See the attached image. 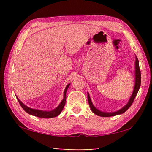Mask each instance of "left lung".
I'll return each instance as SVG.
<instances>
[{
	"mask_svg": "<svg viewBox=\"0 0 152 152\" xmlns=\"http://www.w3.org/2000/svg\"><path fill=\"white\" fill-rule=\"evenodd\" d=\"M140 85H141V72H140V66H139L138 59L137 57H136V60H135V86H134V90H133L132 95V96H131L129 101L128 102V103L126 104L124 107L122 108L121 109L118 110V111L113 112V113H104V112L101 111V110L96 109V108L93 106V104H92V101L91 100V98H90V96L88 93V101L90 107H91L92 111L93 112L95 115H98V116H100V117H111V116H115V115L122 114V113H125L126 110H127L129 108L131 107V105L132 104L133 102V101H134L135 98L136 96V95H137L139 90H140Z\"/></svg>",
	"mask_w": 152,
	"mask_h": 152,
	"instance_id": "left-lung-1",
	"label": "left lung"
}]
</instances>
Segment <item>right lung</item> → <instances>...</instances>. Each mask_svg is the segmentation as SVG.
<instances>
[{"label": "right lung", "instance_id": "right-lung-1", "mask_svg": "<svg viewBox=\"0 0 152 152\" xmlns=\"http://www.w3.org/2000/svg\"><path fill=\"white\" fill-rule=\"evenodd\" d=\"M70 84H68L67 86L66 87L65 91H64V99L62 100V101L61 102V103L60 105L55 109L54 110H51V111H43V110H37V109H31V108L28 107L27 106L23 103V102L20 101V100L18 99V101H19V104L21 107L23 109L25 112H27L28 114L33 115V116L37 117H40V118H45V119H48V118H52V117H56L58 116L60 114L61 110H63L64 105L66 104V91L68 90L69 86H70Z\"/></svg>", "mask_w": 152, "mask_h": 152}]
</instances>
